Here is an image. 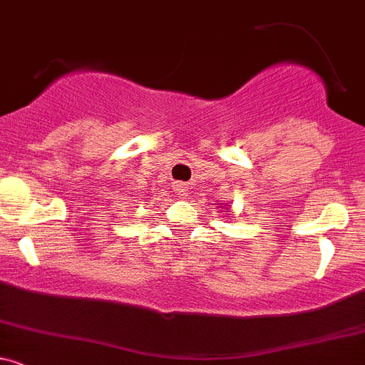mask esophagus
Returning a JSON list of instances; mask_svg holds the SVG:
<instances>
[{"label":"esophagus","mask_w":365,"mask_h":365,"mask_svg":"<svg viewBox=\"0 0 365 365\" xmlns=\"http://www.w3.org/2000/svg\"><path fill=\"white\" fill-rule=\"evenodd\" d=\"M174 191L178 192L179 196H187L190 195V186L186 182H174Z\"/></svg>","instance_id":"obj_1"}]
</instances>
